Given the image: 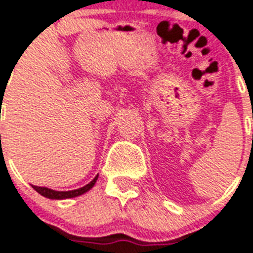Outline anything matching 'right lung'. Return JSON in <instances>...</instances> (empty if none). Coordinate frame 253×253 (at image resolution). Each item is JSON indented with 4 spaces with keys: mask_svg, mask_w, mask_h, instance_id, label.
<instances>
[{
    "mask_svg": "<svg viewBox=\"0 0 253 253\" xmlns=\"http://www.w3.org/2000/svg\"><path fill=\"white\" fill-rule=\"evenodd\" d=\"M98 178V174L93 178V180L89 182L87 185L83 186V188L75 189V190H68V192H56V190H52V189L44 188V186H35L33 185V188L37 190L39 194H42L45 198H51V200H65V198H73V197H79L81 194H84L86 193L87 190H90L93 186H94L95 181Z\"/></svg>",
    "mask_w": 253,
    "mask_h": 253,
    "instance_id": "add662e5",
    "label": "right lung"
}]
</instances>
